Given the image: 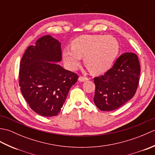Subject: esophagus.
I'll return each mask as SVG.
<instances>
[{"label":"esophagus","instance_id":"1","mask_svg":"<svg viewBox=\"0 0 155 155\" xmlns=\"http://www.w3.org/2000/svg\"><path fill=\"white\" fill-rule=\"evenodd\" d=\"M89 78L86 77H83V76H81V77L78 78V81H81V82H84V81H88Z\"/></svg>","mask_w":155,"mask_h":155}]
</instances>
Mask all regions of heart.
Instances as JSON below:
<instances>
[{
  "label": "heart",
  "mask_w": 155,
  "mask_h": 155,
  "mask_svg": "<svg viewBox=\"0 0 155 155\" xmlns=\"http://www.w3.org/2000/svg\"><path fill=\"white\" fill-rule=\"evenodd\" d=\"M72 49L63 51L64 62L71 69L77 68L82 57L91 71L98 74L109 69L119 52L117 39L111 36L83 35L72 41Z\"/></svg>",
  "instance_id": "b5f03b06"
}]
</instances>
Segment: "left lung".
I'll return each instance as SVG.
<instances>
[{
	"instance_id": "1",
	"label": "left lung",
	"mask_w": 155,
	"mask_h": 155,
	"mask_svg": "<svg viewBox=\"0 0 155 155\" xmlns=\"http://www.w3.org/2000/svg\"><path fill=\"white\" fill-rule=\"evenodd\" d=\"M140 67L137 55L125 52L104 74L94 78V103L103 111L117 109L135 94Z\"/></svg>"
}]
</instances>
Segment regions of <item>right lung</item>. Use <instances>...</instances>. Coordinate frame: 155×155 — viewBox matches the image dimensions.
Returning a JSON list of instances; mask_svg holds the SVG:
<instances>
[{
    "label": "right lung",
    "mask_w": 155,
    "mask_h": 155,
    "mask_svg": "<svg viewBox=\"0 0 155 155\" xmlns=\"http://www.w3.org/2000/svg\"><path fill=\"white\" fill-rule=\"evenodd\" d=\"M62 59L61 43L49 35L40 38L23 54L19 69V86L25 99L36 113L57 115L69 90L78 76L56 62Z\"/></svg>",
    "instance_id": "right-lung-1"
}]
</instances>
